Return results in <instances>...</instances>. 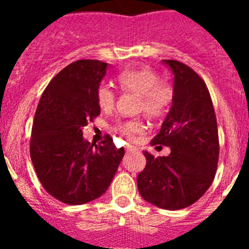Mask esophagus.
Returning <instances> with one entry per match:
<instances>
[{
	"label": "esophagus",
	"instance_id": "esophagus-1",
	"mask_svg": "<svg viewBox=\"0 0 249 249\" xmlns=\"http://www.w3.org/2000/svg\"><path fill=\"white\" fill-rule=\"evenodd\" d=\"M137 149V147L132 146V144H127L126 146V151H136Z\"/></svg>",
	"mask_w": 249,
	"mask_h": 249
}]
</instances>
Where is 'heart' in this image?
Listing matches in <instances>:
<instances>
[{"label":"heart","mask_w":249,"mask_h":249,"mask_svg":"<svg viewBox=\"0 0 249 249\" xmlns=\"http://www.w3.org/2000/svg\"><path fill=\"white\" fill-rule=\"evenodd\" d=\"M116 81L122 91L138 94V109L152 118L160 117L166 113L173 101L175 93L172 86L166 81L160 80V74L148 66L126 68L117 73ZM96 98L100 108L109 112L116 106L117 94L111 86L103 83L97 89ZM143 129V122L138 118L117 124V131L128 138L140 135Z\"/></svg>","instance_id":"obj_1"}]
</instances>
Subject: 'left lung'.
Wrapping results in <instances>:
<instances>
[{
  "mask_svg": "<svg viewBox=\"0 0 249 249\" xmlns=\"http://www.w3.org/2000/svg\"><path fill=\"white\" fill-rule=\"evenodd\" d=\"M175 74L172 107L152 146L171 147L167 157L144 152L138 192L148 203L176 211L198 201L214 179L219 141L214 108L206 83L192 68L163 59Z\"/></svg>",
  "mask_w": 249,
  "mask_h": 249,
  "instance_id": "left-lung-1",
  "label": "left lung"
}]
</instances>
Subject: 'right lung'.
I'll use <instances>...</instances> for the list:
<instances>
[{"mask_svg":"<svg viewBox=\"0 0 249 249\" xmlns=\"http://www.w3.org/2000/svg\"><path fill=\"white\" fill-rule=\"evenodd\" d=\"M106 72L97 59L72 62L51 80L35 113L31 160L43 188L66 204L101 197L124 155L108 135L100 144L83 138L82 127L101 113L96 93Z\"/></svg>","mask_w":249,"mask_h":249,"instance_id":"1","label":"right lung"}]
</instances>
